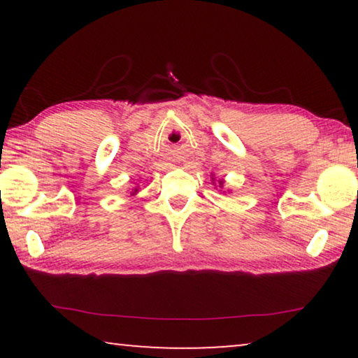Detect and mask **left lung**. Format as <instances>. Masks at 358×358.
Here are the masks:
<instances>
[{
    "instance_id": "left-lung-1",
    "label": "left lung",
    "mask_w": 358,
    "mask_h": 358,
    "mask_svg": "<svg viewBox=\"0 0 358 358\" xmlns=\"http://www.w3.org/2000/svg\"><path fill=\"white\" fill-rule=\"evenodd\" d=\"M210 178H212V182H213V185H217V184H215V176L212 174V176H210ZM218 187H220V190L223 189V180H218Z\"/></svg>"
}]
</instances>
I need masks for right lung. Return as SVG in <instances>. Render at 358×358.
<instances>
[{
  "label": "right lung",
  "instance_id": "right-lung-1",
  "mask_svg": "<svg viewBox=\"0 0 358 358\" xmlns=\"http://www.w3.org/2000/svg\"><path fill=\"white\" fill-rule=\"evenodd\" d=\"M136 192H138V187H134V189H131V192H130V195H135Z\"/></svg>",
  "mask_w": 358,
  "mask_h": 358
}]
</instances>
